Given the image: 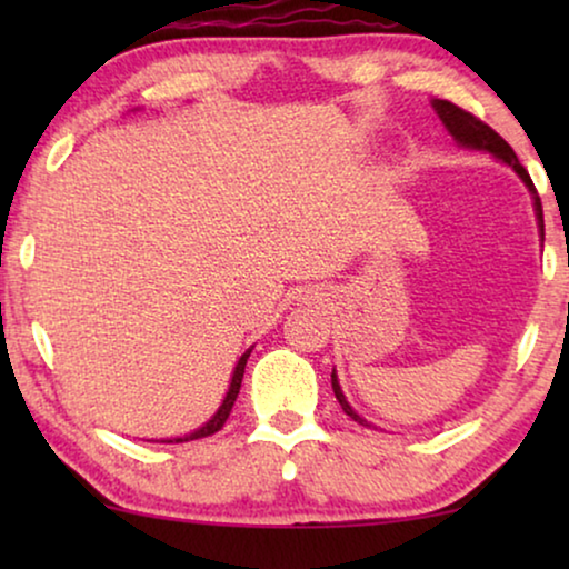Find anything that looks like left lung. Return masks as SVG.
I'll list each match as a JSON object with an SVG mask.
<instances>
[{
    "mask_svg": "<svg viewBox=\"0 0 569 569\" xmlns=\"http://www.w3.org/2000/svg\"><path fill=\"white\" fill-rule=\"evenodd\" d=\"M435 111H438L440 121L446 123V129L453 134V139L458 144L463 147H471V150H485V152H492L495 158H500L508 162V166L516 170V173L523 178V183L528 186V191L533 193V207H536V220H539V228H541V236H543V212H541V199L539 193H536V186L531 181V176H528V170L520 166V160L516 158V152H512V147L505 142V139L497 134L492 127H487L485 121L477 119V116L463 111V108H458L456 103H450V100H432ZM331 388H333V396H337V401L341 403V409H345L347 417H352L355 422L360 425H368L360 415H355V409L349 407L345 393H341L339 388V380H337V372H331Z\"/></svg>",
    "mask_w": 569,
    "mask_h": 569,
    "instance_id": "obj_1",
    "label": "left lung"
}]
</instances>
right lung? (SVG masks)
I'll return each instance as SVG.
<instances>
[{
	"label": "right lung",
	"instance_id": "add662e5",
	"mask_svg": "<svg viewBox=\"0 0 569 569\" xmlns=\"http://www.w3.org/2000/svg\"><path fill=\"white\" fill-rule=\"evenodd\" d=\"M248 355H251V349H248V352H246V355L240 357V360H238V365H236V372H232V383H230V391H228V396H224L222 407L217 409V415H214L212 419H209V422H207L204 427H199L197 432H191V435H183V438H176V442H189V440L209 438V435H214V432H220V430H222L224 422H228L230 411H232V403H236L238 393H240V383H243V372H246ZM166 442H173V440H166Z\"/></svg>",
	"mask_w": 569,
	"mask_h": 569
}]
</instances>
